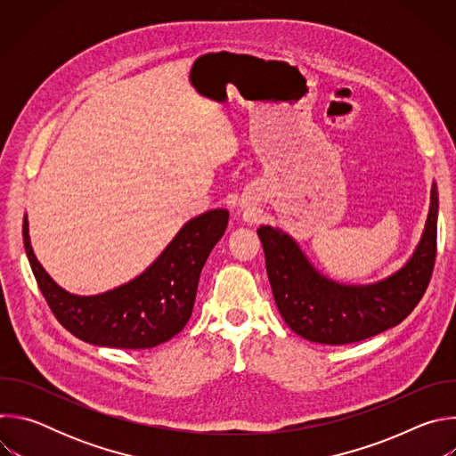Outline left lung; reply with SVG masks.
I'll return each mask as SVG.
<instances>
[{
  "label": "left lung",
  "mask_w": 456,
  "mask_h": 456,
  "mask_svg": "<svg viewBox=\"0 0 456 456\" xmlns=\"http://www.w3.org/2000/svg\"><path fill=\"white\" fill-rule=\"evenodd\" d=\"M438 191L431 185L428 220L408 262L371 283H341L322 274L281 227L262 225L257 236L276 306L292 332L321 345H348L397 327L422 299L436 256Z\"/></svg>",
  "instance_id": "obj_1"
}]
</instances>
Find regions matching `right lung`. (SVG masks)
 Here are the masks:
<instances>
[{"mask_svg":"<svg viewBox=\"0 0 456 456\" xmlns=\"http://www.w3.org/2000/svg\"><path fill=\"white\" fill-rule=\"evenodd\" d=\"M227 224V209L191 218L146 271L94 296L72 294L50 278L34 254L27 215L23 243L39 290L64 329L94 346L142 350L182 332L192 314L200 273Z\"/></svg>","mask_w":456,"mask_h":456,"instance_id":"right-lung-1","label":"right lung"}]
</instances>
